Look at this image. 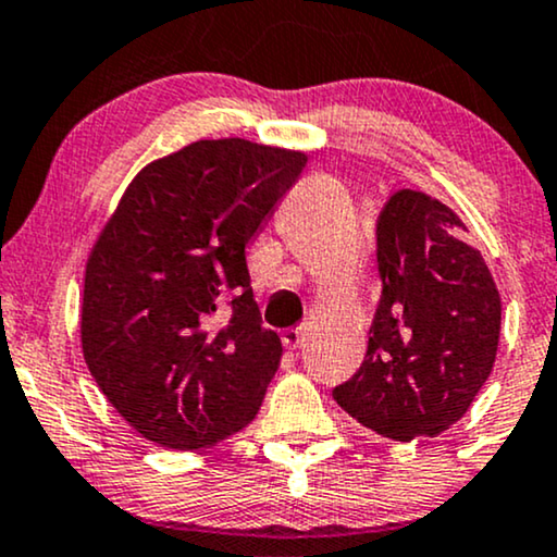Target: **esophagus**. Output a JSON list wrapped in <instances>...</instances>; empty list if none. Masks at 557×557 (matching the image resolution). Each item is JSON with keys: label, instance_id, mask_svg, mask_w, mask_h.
Returning <instances> with one entry per match:
<instances>
[{"label": "esophagus", "instance_id": "esophagus-1", "mask_svg": "<svg viewBox=\"0 0 557 557\" xmlns=\"http://www.w3.org/2000/svg\"><path fill=\"white\" fill-rule=\"evenodd\" d=\"M304 337H306L304 326H290V330L283 332V345L287 350H298V345L304 343Z\"/></svg>", "mask_w": 557, "mask_h": 557}]
</instances>
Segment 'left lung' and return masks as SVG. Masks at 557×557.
I'll list each match as a JSON object with an SVG mask.
<instances>
[{
  "mask_svg": "<svg viewBox=\"0 0 557 557\" xmlns=\"http://www.w3.org/2000/svg\"><path fill=\"white\" fill-rule=\"evenodd\" d=\"M467 225L444 202L401 189L376 223L381 300L366 360L334 399L384 438L438 435L491 376L500 296Z\"/></svg>",
  "mask_w": 557,
  "mask_h": 557,
  "instance_id": "obj_1",
  "label": "left lung"
}]
</instances>
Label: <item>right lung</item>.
<instances>
[{
    "label": "right lung",
    "instance_id": "1",
    "mask_svg": "<svg viewBox=\"0 0 557 557\" xmlns=\"http://www.w3.org/2000/svg\"><path fill=\"white\" fill-rule=\"evenodd\" d=\"M306 160L199 139L145 165L100 231L85 267L83 355L152 444L194 451L257 418L283 343L261 326L246 246Z\"/></svg>",
    "mask_w": 557,
    "mask_h": 557
}]
</instances>
